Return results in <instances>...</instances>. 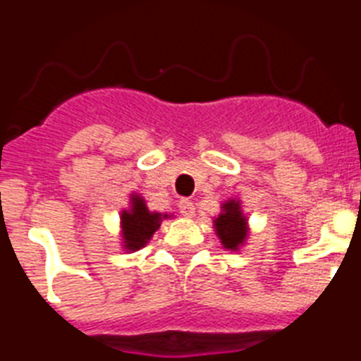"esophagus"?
<instances>
[{
	"label": "esophagus",
	"mask_w": 361,
	"mask_h": 361,
	"mask_svg": "<svg viewBox=\"0 0 361 361\" xmlns=\"http://www.w3.org/2000/svg\"><path fill=\"white\" fill-rule=\"evenodd\" d=\"M178 209H180V213H183L184 216H190V219L195 215V204H193V200L190 199L178 200Z\"/></svg>",
	"instance_id": "34e87169"
}]
</instances>
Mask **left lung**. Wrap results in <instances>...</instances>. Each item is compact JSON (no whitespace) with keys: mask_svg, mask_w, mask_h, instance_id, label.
I'll return each mask as SVG.
<instances>
[{"mask_svg":"<svg viewBox=\"0 0 361 361\" xmlns=\"http://www.w3.org/2000/svg\"><path fill=\"white\" fill-rule=\"evenodd\" d=\"M220 215L213 220L216 237L229 251H238L247 238V219L240 209V200L229 199L222 206Z\"/></svg>","mask_w":361,"mask_h":361,"instance_id":"obj_1","label":"left lung"}]
</instances>
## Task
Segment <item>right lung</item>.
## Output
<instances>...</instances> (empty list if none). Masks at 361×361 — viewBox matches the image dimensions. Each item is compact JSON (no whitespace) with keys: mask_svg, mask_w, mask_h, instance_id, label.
Returning a JSON list of instances; mask_svg holds the SVG:
<instances>
[{"mask_svg":"<svg viewBox=\"0 0 361 361\" xmlns=\"http://www.w3.org/2000/svg\"><path fill=\"white\" fill-rule=\"evenodd\" d=\"M130 209L121 212V231H123V247L126 251H137L148 244L153 233L161 228L162 219H168V215H162L157 212H149L146 208V202L141 195L132 193L130 195Z\"/></svg>","mask_w":361,"mask_h":361,"instance_id":"obj_1","label":"right lung"}]
</instances>
